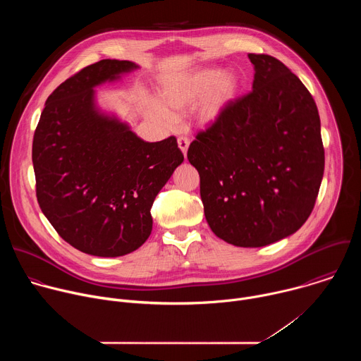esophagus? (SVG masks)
<instances>
[{
	"label": "esophagus",
	"instance_id": "esophagus-1",
	"mask_svg": "<svg viewBox=\"0 0 361 361\" xmlns=\"http://www.w3.org/2000/svg\"><path fill=\"white\" fill-rule=\"evenodd\" d=\"M177 144H178V148L181 149V152L184 154V157H185V156H187L188 145H190L188 138H185V137H178V138H177Z\"/></svg>",
	"mask_w": 361,
	"mask_h": 361
}]
</instances>
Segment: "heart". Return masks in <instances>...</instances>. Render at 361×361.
Instances as JSON below:
<instances>
[{"mask_svg": "<svg viewBox=\"0 0 361 361\" xmlns=\"http://www.w3.org/2000/svg\"><path fill=\"white\" fill-rule=\"evenodd\" d=\"M241 90V80L235 73H224L219 67H209L164 81L159 90V99H145V114L163 128L177 123V114L192 104L194 123L207 128L214 126L235 101Z\"/></svg>", "mask_w": 361, "mask_h": 361, "instance_id": "1", "label": "heart"}]
</instances>
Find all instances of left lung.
<instances>
[{
  "label": "left lung",
  "instance_id": "1",
  "mask_svg": "<svg viewBox=\"0 0 361 361\" xmlns=\"http://www.w3.org/2000/svg\"><path fill=\"white\" fill-rule=\"evenodd\" d=\"M252 91L190 144L204 214L237 247H263L294 234L312 214L324 173L316 102L281 61L248 54Z\"/></svg>",
  "mask_w": 361,
  "mask_h": 361
}]
</instances>
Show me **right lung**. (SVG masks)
I'll return each mask as SVG.
<instances>
[{"mask_svg": "<svg viewBox=\"0 0 361 361\" xmlns=\"http://www.w3.org/2000/svg\"><path fill=\"white\" fill-rule=\"evenodd\" d=\"M138 68L120 60L82 68L47 98L34 134L41 212L85 254L120 257L141 247L152 230L154 198L184 161L176 137L144 141L97 106L95 87Z\"/></svg>", "mask_w": 361, "mask_h": 361, "instance_id": "add662e5", "label": "right lung"}]
</instances>
